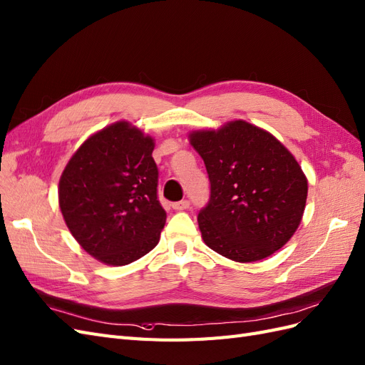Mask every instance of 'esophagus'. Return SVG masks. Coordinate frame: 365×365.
<instances>
[{
	"label": "esophagus",
	"mask_w": 365,
	"mask_h": 365,
	"mask_svg": "<svg viewBox=\"0 0 365 365\" xmlns=\"http://www.w3.org/2000/svg\"><path fill=\"white\" fill-rule=\"evenodd\" d=\"M190 205H191L190 200H180V202L173 203V207L175 211H183V210H188Z\"/></svg>",
	"instance_id": "obj_1"
}]
</instances>
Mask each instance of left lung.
I'll list each match as a JSON object with an SVG mask.
<instances>
[{"instance_id":"obj_1","label":"left lung","mask_w":365,"mask_h":365,"mask_svg":"<svg viewBox=\"0 0 365 365\" xmlns=\"http://www.w3.org/2000/svg\"><path fill=\"white\" fill-rule=\"evenodd\" d=\"M191 145L210 177V200L197 217L203 242L240 263L283 247L301 223L307 199V179L294 155L245 120L194 131Z\"/></svg>"}]
</instances>
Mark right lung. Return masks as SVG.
Instances as JSON below:
<instances>
[{"mask_svg":"<svg viewBox=\"0 0 365 365\" xmlns=\"http://www.w3.org/2000/svg\"><path fill=\"white\" fill-rule=\"evenodd\" d=\"M154 142L128 122L93 134L59 180V206L71 235L102 263L136 262L159 243L166 212L158 197Z\"/></svg>","mask_w":365,"mask_h":365,"instance_id":"obj_1","label":"right lung"}]
</instances>
